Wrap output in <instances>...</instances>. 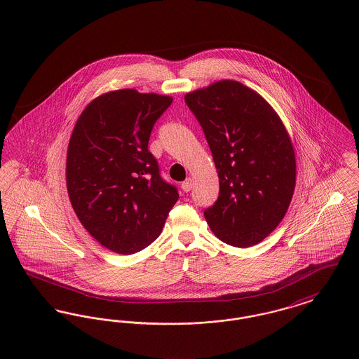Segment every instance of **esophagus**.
Instances as JSON below:
<instances>
[{
  "mask_svg": "<svg viewBox=\"0 0 359 359\" xmlns=\"http://www.w3.org/2000/svg\"><path fill=\"white\" fill-rule=\"evenodd\" d=\"M191 189H193V180L189 177L187 180H184V182L182 183V190H183L184 193H189V191H191Z\"/></svg>",
  "mask_w": 359,
  "mask_h": 359,
  "instance_id": "34e87169",
  "label": "esophagus"
}]
</instances>
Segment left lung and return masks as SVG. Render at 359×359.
<instances>
[{
  "label": "left lung",
  "mask_w": 359,
  "mask_h": 359,
  "mask_svg": "<svg viewBox=\"0 0 359 359\" xmlns=\"http://www.w3.org/2000/svg\"><path fill=\"white\" fill-rule=\"evenodd\" d=\"M220 180L217 201L203 215L226 245L248 248L283 220L295 189V153L272 107L235 81L186 94Z\"/></svg>",
  "instance_id": "1"
}]
</instances>
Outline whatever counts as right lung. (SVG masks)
<instances>
[{
	"mask_svg": "<svg viewBox=\"0 0 359 359\" xmlns=\"http://www.w3.org/2000/svg\"><path fill=\"white\" fill-rule=\"evenodd\" d=\"M172 98L124 88L87 105L67 154V189L87 232L118 254L151 245L179 199L147 144Z\"/></svg>",
	"mask_w": 359,
	"mask_h": 359,
	"instance_id": "1",
	"label": "right lung"
}]
</instances>
